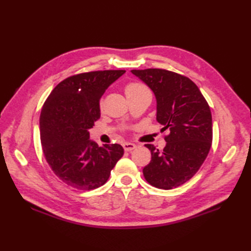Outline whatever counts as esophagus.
<instances>
[{
  "instance_id": "34e87169",
  "label": "esophagus",
  "mask_w": 251,
  "mask_h": 251,
  "mask_svg": "<svg viewBox=\"0 0 251 251\" xmlns=\"http://www.w3.org/2000/svg\"><path fill=\"white\" fill-rule=\"evenodd\" d=\"M123 147H124V150L125 151H128V152H130V151H132L134 150V149H136V145L135 143H130V142H125L124 145H123Z\"/></svg>"
}]
</instances>
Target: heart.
Here are the masks:
<instances>
[{"label":"heart","mask_w":251,"mask_h":251,"mask_svg":"<svg viewBox=\"0 0 251 251\" xmlns=\"http://www.w3.org/2000/svg\"><path fill=\"white\" fill-rule=\"evenodd\" d=\"M142 90H147V87L145 85H142L140 83H136V82H131L126 85L125 87V93L126 96L130 95V94H135V93H139L142 92ZM100 105H102V101L100 102Z\"/></svg>","instance_id":"obj_1"}]
</instances>
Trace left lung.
Listing matches in <instances>:
<instances>
[{
	"instance_id": "1",
	"label": "left lung",
	"mask_w": 251,
	"mask_h": 251,
	"mask_svg": "<svg viewBox=\"0 0 251 251\" xmlns=\"http://www.w3.org/2000/svg\"><path fill=\"white\" fill-rule=\"evenodd\" d=\"M146 83L156 98V121L166 146L151 151V162L143 168V176L151 185L170 190L189 181L199 172L209 153L212 142V119L204 96L189 77L164 69L131 70Z\"/></svg>"
}]
</instances>
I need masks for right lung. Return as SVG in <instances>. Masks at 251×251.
<instances>
[{
    "label": "right lung",
    "instance_id": "1",
    "mask_svg": "<svg viewBox=\"0 0 251 251\" xmlns=\"http://www.w3.org/2000/svg\"><path fill=\"white\" fill-rule=\"evenodd\" d=\"M125 70L93 71L63 79L52 89L40 116L41 143L58 178L78 190H94L108 181L124 154L121 145L99 147L89 129L100 117L99 101Z\"/></svg>",
    "mask_w": 251,
    "mask_h": 251
}]
</instances>
